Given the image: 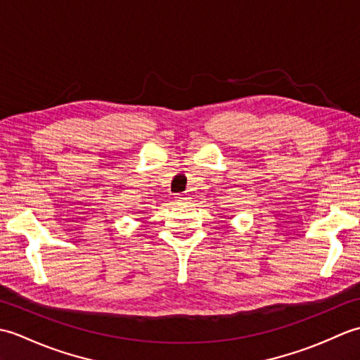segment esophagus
<instances>
[{
	"label": "esophagus",
	"mask_w": 360,
	"mask_h": 360,
	"mask_svg": "<svg viewBox=\"0 0 360 360\" xmlns=\"http://www.w3.org/2000/svg\"><path fill=\"white\" fill-rule=\"evenodd\" d=\"M174 202L178 205H187V204H190V196L188 195H176Z\"/></svg>",
	"instance_id": "obj_1"
}]
</instances>
